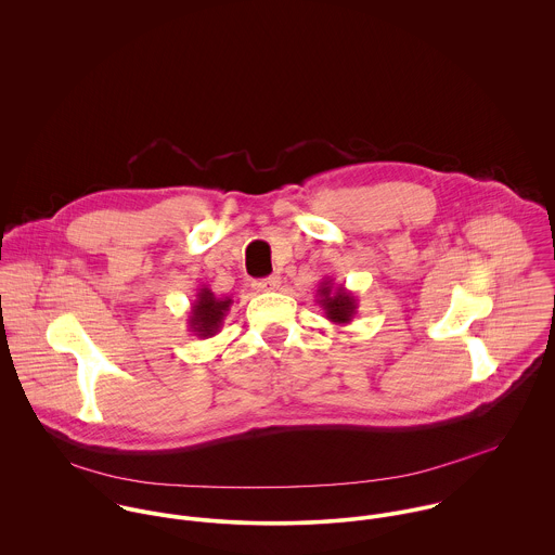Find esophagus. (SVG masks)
<instances>
[{
	"label": "esophagus",
	"instance_id": "1",
	"mask_svg": "<svg viewBox=\"0 0 555 555\" xmlns=\"http://www.w3.org/2000/svg\"><path fill=\"white\" fill-rule=\"evenodd\" d=\"M280 284H282V280H280L278 275H271V278H264V280L254 282L251 286H254L256 293H273V291L280 288Z\"/></svg>",
	"mask_w": 555,
	"mask_h": 555
}]
</instances>
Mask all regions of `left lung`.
<instances>
[{
    "instance_id": "1",
    "label": "left lung",
    "mask_w": 555,
    "mask_h": 555,
    "mask_svg": "<svg viewBox=\"0 0 555 555\" xmlns=\"http://www.w3.org/2000/svg\"><path fill=\"white\" fill-rule=\"evenodd\" d=\"M317 304L322 308L326 320H331L333 324H348L352 322V318L357 314V297L344 288L341 284H333L331 278H324L318 284Z\"/></svg>"
}]
</instances>
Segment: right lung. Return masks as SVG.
<instances>
[{
    "mask_svg": "<svg viewBox=\"0 0 555 555\" xmlns=\"http://www.w3.org/2000/svg\"><path fill=\"white\" fill-rule=\"evenodd\" d=\"M233 304L235 301L231 297L220 299L207 286L198 288L196 299L192 301L190 312H188V328L192 331V335H196L201 339L214 337L220 331V326L224 324V318L231 312Z\"/></svg>",
    "mask_w": 555,
    "mask_h": 555,
    "instance_id": "right-lung-1",
    "label": "right lung"
}]
</instances>
